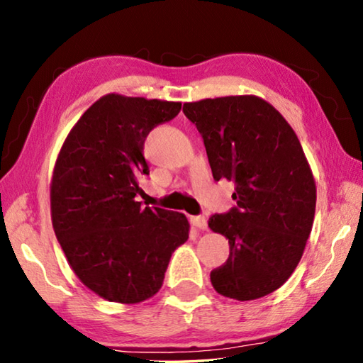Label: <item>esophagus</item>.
I'll return each instance as SVG.
<instances>
[{"mask_svg": "<svg viewBox=\"0 0 363 363\" xmlns=\"http://www.w3.org/2000/svg\"><path fill=\"white\" fill-rule=\"evenodd\" d=\"M190 224L196 227V229H200V230H205L208 227L205 216H192V218H190Z\"/></svg>", "mask_w": 363, "mask_h": 363, "instance_id": "1", "label": "esophagus"}]
</instances>
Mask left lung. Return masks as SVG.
I'll use <instances>...</instances> for the list:
<instances>
[{
    "label": "left lung",
    "mask_w": 363,
    "mask_h": 363,
    "mask_svg": "<svg viewBox=\"0 0 363 363\" xmlns=\"http://www.w3.org/2000/svg\"><path fill=\"white\" fill-rule=\"evenodd\" d=\"M182 110L203 138L214 179L235 182L237 206L208 220L230 248L211 270L214 290L237 301L266 296L290 279L314 224L317 189L303 147L279 110L253 94Z\"/></svg>",
    "instance_id": "8db88e82"
}]
</instances>
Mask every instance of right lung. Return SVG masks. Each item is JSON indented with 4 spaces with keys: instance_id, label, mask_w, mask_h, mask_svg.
<instances>
[{
    "instance_id": "right-lung-1",
    "label": "right lung",
    "mask_w": 363,
    "mask_h": 363,
    "mask_svg": "<svg viewBox=\"0 0 363 363\" xmlns=\"http://www.w3.org/2000/svg\"><path fill=\"white\" fill-rule=\"evenodd\" d=\"M181 102L110 93L67 134L51 177V219L79 281L97 296L138 304L163 285L173 251L187 242L186 214L143 206L144 140Z\"/></svg>"
}]
</instances>
